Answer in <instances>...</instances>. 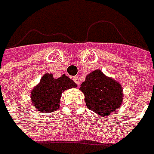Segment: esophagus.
<instances>
[{"instance_id": "obj_1", "label": "esophagus", "mask_w": 154, "mask_h": 154, "mask_svg": "<svg viewBox=\"0 0 154 154\" xmlns=\"http://www.w3.org/2000/svg\"><path fill=\"white\" fill-rule=\"evenodd\" d=\"M73 80H74V82L77 84V85H79V84H80V80H79V77H73Z\"/></svg>"}]
</instances>
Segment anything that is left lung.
Masks as SVG:
<instances>
[{
    "instance_id": "8db88e82",
    "label": "left lung",
    "mask_w": 154,
    "mask_h": 154,
    "mask_svg": "<svg viewBox=\"0 0 154 154\" xmlns=\"http://www.w3.org/2000/svg\"><path fill=\"white\" fill-rule=\"evenodd\" d=\"M80 90L85 94L87 108L102 117L109 116L120 106L123 100L120 84L97 69L87 75Z\"/></svg>"
}]
</instances>
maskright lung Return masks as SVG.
<instances>
[{
    "label": "right lung",
    "instance_id": "add662e5",
    "mask_svg": "<svg viewBox=\"0 0 154 154\" xmlns=\"http://www.w3.org/2000/svg\"><path fill=\"white\" fill-rule=\"evenodd\" d=\"M76 86L75 82L65 75L56 79L51 74H45L41 78L40 84L33 89L31 101L35 107L43 113L54 111L60 107L61 94Z\"/></svg>",
    "mask_w": 154,
    "mask_h": 154
}]
</instances>
